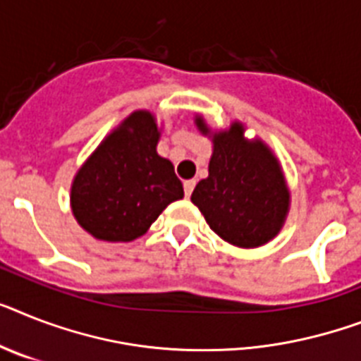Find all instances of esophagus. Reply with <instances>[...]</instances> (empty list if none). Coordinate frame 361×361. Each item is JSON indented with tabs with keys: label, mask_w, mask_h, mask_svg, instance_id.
I'll list each match as a JSON object with an SVG mask.
<instances>
[{
	"label": "esophagus",
	"mask_w": 361,
	"mask_h": 361,
	"mask_svg": "<svg viewBox=\"0 0 361 361\" xmlns=\"http://www.w3.org/2000/svg\"><path fill=\"white\" fill-rule=\"evenodd\" d=\"M193 188H195V180H184V193H186V197L192 195Z\"/></svg>",
	"instance_id": "34e87169"
}]
</instances>
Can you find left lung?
<instances>
[{"mask_svg":"<svg viewBox=\"0 0 361 361\" xmlns=\"http://www.w3.org/2000/svg\"><path fill=\"white\" fill-rule=\"evenodd\" d=\"M202 134L208 129L197 118ZM217 236L232 245L258 247L279 234L288 214L290 193L281 166L262 142H247L243 127L214 134V153L208 177L192 193Z\"/></svg>","mask_w":361,"mask_h":361,"instance_id":"obj_1","label":"left lung"}]
</instances>
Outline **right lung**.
Segmentation results:
<instances>
[{
	"label": "right lung",
	"mask_w": 361,
	"mask_h": 361,
	"mask_svg": "<svg viewBox=\"0 0 361 361\" xmlns=\"http://www.w3.org/2000/svg\"><path fill=\"white\" fill-rule=\"evenodd\" d=\"M159 129L151 112L130 114L75 175L71 208L97 240L142 236L169 202L184 197L173 164L157 153Z\"/></svg>",
	"instance_id": "add662e5"
}]
</instances>
